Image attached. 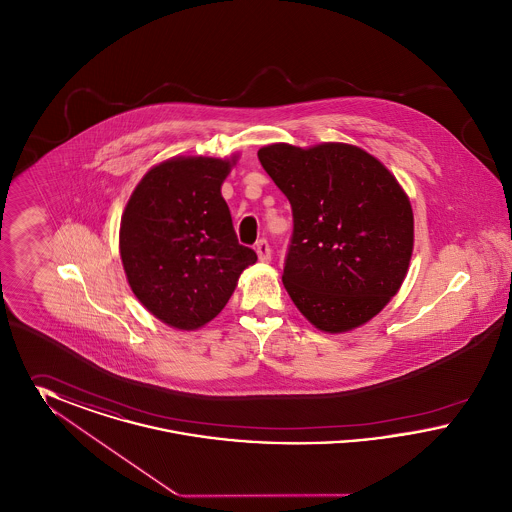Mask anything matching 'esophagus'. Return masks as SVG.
<instances>
[{
	"label": "esophagus",
	"instance_id": "esophagus-1",
	"mask_svg": "<svg viewBox=\"0 0 512 512\" xmlns=\"http://www.w3.org/2000/svg\"><path fill=\"white\" fill-rule=\"evenodd\" d=\"M255 251H257V255H259V261H261V263H268V261H270V245H268L267 240H259V242L255 244Z\"/></svg>",
	"mask_w": 512,
	"mask_h": 512
}]
</instances>
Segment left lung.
<instances>
[{
	"instance_id": "left-lung-1",
	"label": "left lung",
	"mask_w": 512,
	"mask_h": 512,
	"mask_svg": "<svg viewBox=\"0 0 512 512\" xmlns=\"http://www.w3.org/2000/svg\"><path fill=\"white\" fill-rule=\"evenodd\" d=\"M257 155L292 205L282 282L295 307L330 334L376 317L413 255V209L395 176L349 144H272Z\"/></svg>"
}]
</instances>
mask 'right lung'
Returning a JSON list of instances; mask_svg holds the SVG:
<instances>
[{
	"label": "right lung",
	"mask_w": 512,
	"mask_h": 512,
	"mask_svg": "<svg viewBox=\"0 0 512 512\" xmlns=\"http://www.w3.org/2000/svg\"><path fill=\"white\" fill-rule=\"evenodd\" d=\"M236 161L174 157L140 180L122 213L119 249L128 284L151 315L195 330L219 315L245 268L220 186Z\"/></svg>",
	"instance_id": "right-lung-1"
}]
</instances>
